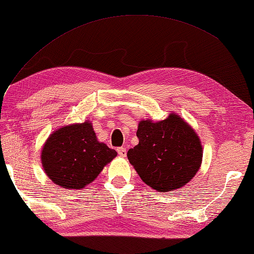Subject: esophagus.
<instances>
[{
	"label": "esophagus",
	"instance_id": "esophagus-1",
	"mask_svg": "<svg viewBox=\"0 0 254 254\" xmlns=\"http://www.w3.org/2000/svg\"><path fill=\"white\" fill-rule=\"evenodd\" d=\"M116 150H118V154H119L120 156H122V157H126V156H127V149H126V148L119 147L118 149H116Z\"/></svg>",
	"mask_w": 254,
	"mask_h": 254
}]
</instances>
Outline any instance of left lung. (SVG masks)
I'll list each match as a JSON object with an SVG mask.
<instances>
[{"label": "left lung", "mask_w": 254, "mask_h": 254, "mask_svg": "<svg viewBox=\"0 0 254 254\" xmlns=\"http://www.w3.org/2000/svg\"><path fill=\"white\" fill-rule=\"evenodd\" d=\"M139 143L127 159L140 178L159 192L173 191L194 178L202 162V146L195 131L176 114L166 120L139 122Z\"/></svg>", "instance_id": "obj_1"}]
</instances>
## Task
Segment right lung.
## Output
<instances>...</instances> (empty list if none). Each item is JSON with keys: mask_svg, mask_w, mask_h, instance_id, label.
<instances>
[{"mask_svg": "<svg viewBox=\"0 0 254 254\" xmlns=\"http://www.w3.org/2000/svg\"><path fill=\"white\" fill-rule=\"evenodd\" d=\"M118 155L99 142L90 122L71 124L54 131L42 150L46 175L65 189H82Z\"/></svg>", "mask_w": 254, "mask_h": 254, "instance_id": "right-lung-1", "label": "right lung"}]
</instances>
